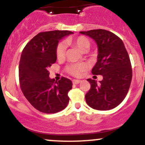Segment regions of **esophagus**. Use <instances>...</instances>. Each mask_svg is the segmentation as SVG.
<instances>
[{
	"label": "esophagus",
	"instance_id": "obj_1",
	"mask_svg": "<svg viewBox=\"0 0 145 145\" xmlns=\"http://www.w3.org/2000/svg\"><path fill=\"white\" fill-rule=\"evenodd\" d=\"M80 82H81V80H72L73 84H79Z\"/></svg>",
	"mask_w": 145,
	"mask_h": 145
}]
</instances>
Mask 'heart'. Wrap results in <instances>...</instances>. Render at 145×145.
Wrapping results in <instances>:
<instances>
[{
  "label": "heart",
  "mask_w": 145,
  "mask_h": 145,
  "mask_svg": "<svg viewBox=\"0 0 145 145\" xmlns=\"http://www.w3.org/2000/svg\"><path fill=\"white\" fill-rule=\"evenodd\" d=\"M68 44L76 47L81 52H86L89 49L91 42L87 37L84 36H79L76 37L68 38L66 41ZM66 52V46L64 43L61 42L58 44L56 47V57L59 60L64 59ZM88 66L86 63H74L68 65L66 67V71L68 74L75 77H80L82 75L83 71L87 69Z\"/></svg>",
  "instance_id": "obj_1"
}]
</instances>
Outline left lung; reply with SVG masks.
Masks as SVG:
<instances>
[{
	"instance_id": "obj_1",
	"label": "left lung",
	"mask_w": 145,
	"mask_h": 145,
	"mask_svg": "<svg viewBox=\"0 0 145 145\" xmlns=\"http://www.w3.org/2000/svg\"><path fill=\"white\" fill-rule=\"evenodd\" d=\"M80 33L89 36L97 43V61L92 74L103 76L99 83L87 79L91 89L85 95L86 103L98 110L114 108L127 95L132 78L130 59L123 42L115 34L104 29Z\"/></svg>"
}]
</instances>
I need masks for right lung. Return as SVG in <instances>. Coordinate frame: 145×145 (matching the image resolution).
I'll return each mask as SVG.
<instances>
[{
	"instance_id": "add662e5",
	"label": "right lung",
	"mask_w": 145,
	"mask_h": 145,
	"mask_svg": "<svg viewBox=\"0 0 145 145\" xmlns=\"http://www.w3.org/2000/svg\"><path fill=\"white\" fill-rule=\"evenodd\" d=\"M72 33L68 31L39 33L26 45L22 52L20 86L30 104L41 112H60L69 103L68 92L72 88V82L65 77L59 81L50 79L48 68L56 61L59 41Z\"/></svg>"
}]
</instances>
